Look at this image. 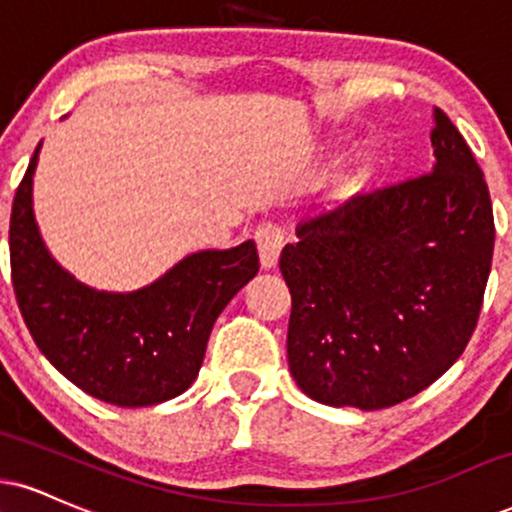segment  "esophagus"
I'll return each instance as SVG.
<instances>
[{
    "instance_id": "obj_1",
    "label": "esophagus",
    "mask_w": 512,
    "mask_h": 512,
    "mask_svg": "<svg viewBox=\"0 0 512 512\" xmlns=\"http://www.w3.org/2000/svg\"><path fill=\"white\" fill-rule=\"evenodd\" d=\"M257 250H260L262 269H274L279 264V255L283 248V231L276 224H262L255 231Z\"/></svg>"
}]
</instances>
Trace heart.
<instances>
[{"mask_svg": "<svg viewBox=\"0 0 512 512\" xmlns=\"http://www.w3.org/2000/svg\"><path fill=\"white\" fill-rule=\"evenodd\" d=\"M357 181H360V171H346V174H341L334 181V193L336 195H346Z\"/></svg>", "mask_w": 512, "mask_h": 512, "instance_id": "heart-1", "label": "heart"}]
</instances>
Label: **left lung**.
<instances>
[{
  "label": "left lung",
  "instance_id": "obj_1",
  "mask_svg": "<svg viewBox=\"0 0 512 512\" xmlns=\"http://www.w3.org/2000/svg\"><path fill=\"white\" fill-rule=\"evenodd\" d=\"M434 166L303 221L281 252L291 291L288 367L305 396L381 410L463 355L494 255L484 174L434 107Z\"/></svg>",
  "mask_w": 512,
  "mask_h": 512
}]
</instances>
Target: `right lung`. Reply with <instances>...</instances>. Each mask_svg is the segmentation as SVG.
Instances as JSON below:
<instances>
[{"instance_id": "right-lung-1", "label": "right lung", "mask_w": 512, "mask_h": 512, "mask_svg": "<svg viewBox=\"0 0 512 512\" xmlns=\"http://www.w3.org/2000/svg\"><path fill=\"white\" fill-rule=\"evenodd\" d=\"M42 143L11 207V281L40 353L78 389L119 408L181 396L197 379L212 326L260 272L255 240L183 257L138 291L85 286L49 255L33 212Z\"/></svg>"}]
</instances>
